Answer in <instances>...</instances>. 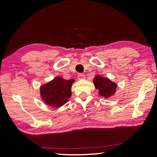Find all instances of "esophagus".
<instances>
[{"label":"esophagus","instance_id":"1","mask_svg":"<svg viewBox=\"0 0 157 157\" xmlns=\"http://www.w3.org/2000/svg\"><path fill=\"white\" fill-rule=\"evenodd\" d=\"M78 78L79 80H82V79H85V75L83 74V73H79L78 75Z\"/></svg>","mask_w":157,"mask_h":157}]
</instances>
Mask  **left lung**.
I'll return each mask as SVG.
<instances>
[{
  "instance_id": "left-lung-1",
  "label": "left lung",
  "mask_w": 157,
  "mask_h": 157,
  "mask_svg": "<svg viewBox=\"0 0 157 157\" xmlns=\"http://www.w3.org/2000/svg\"><path fill=\"white\" fill-rule=\"evenodd\" d=\"M95 88L98 90V94L105 98H109L115 94L117 84L107 78L96 75L93 79Z\"/></svg>"
}]
</instances>
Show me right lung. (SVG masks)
Segmentation results:
<instances>
[{
  "instance_id": "1",
  "label": "right lung",
  "mask_w": 157,
  "mask_h": 157,
  "mask_svg": "<svg viewBox=\"0 0 157 157\" xmlns=\"http://www.w3.org/2000/svg\"><path fill=\"white\" fill-rule=\"evenodd\" d=\"M75 82L73 79H64L61 77L55 78L40 88L42 99L46 105L59 108L69 101L71 96V86Z\"/></svg>"
}]
</instances>
